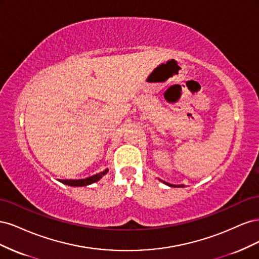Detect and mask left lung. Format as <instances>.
I'll list each match as a JSON object with an SVG mask.
<instances>
[{
  "mask_svg": "<svg viewBox=\"0 0 259 259\" xmlns=\"http://www.w3.org/2000/svg\"><path fill=\"white\" fill-rule=\"evenodd\" d=\"M161 182H163V180H161ZM163 184H165V185H167V186H169V187H184L183 185H180V186H179V185H178V186H177V185H170V184L165 183V182H163Z\"/></svg>",
  "mask_w": 259,
  "mask_h": 259,
  "instance_id": "8db88e82",
  "label": "left lung"
}]
</instances>
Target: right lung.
I'll use <instances>...</instances> for the list:
<instances>
[{
  "label": "right lung",
  "mask_w": 259,
  "mask_h": 259,
  "mask_svg": "<svg viewBox=\"0 0 259 259\" xmlns=\"http://www.w3.org/2000/svg\"><path fill=\"white\" fill-rule=\"evenodd\" d=\"M108 168L105 169L104 171H100V173L96 174V175H93L91 177H88L85 179H65V180H59L60 183L68 185V186H71V187H82V186H89L91 184H94L98 182V180L103 177L104 175H106L108 173Z\"/></svg>",
  "instance_id": "obj_1"
}]
</instances>
